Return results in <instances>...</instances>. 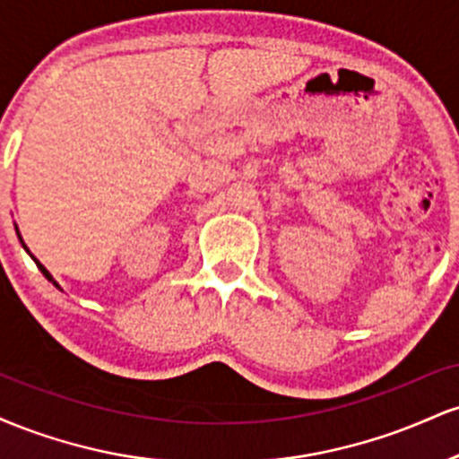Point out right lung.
<instances>
[{"label":"right lung","instance_id":"right-lung-1","mask_svg":"<svg viewBox=\"0 0 459 459\" xmlns=\"http://www.w3.org/2000/svg\"><path fill=\"white\" fill-rule=\"evenodd\" d=\"M19 239H21V237H19ZM21 241H23V239H21ZM23 247H25V244H23ZM25 250H28V247H25ZM28 252H30V250H28ZM31 259H34V256H31ZM34 261H36V259H34ZM36 265H39V270L45 273V278H47V281H51V282H54V284H56V287H57V282L54 281V276H51V273H49V272H47V270H45V267H43V265H40V263H39V261H36Z\"/></svg>","mask_w":459,"mask_h":459}]
</instances>
